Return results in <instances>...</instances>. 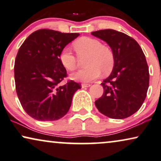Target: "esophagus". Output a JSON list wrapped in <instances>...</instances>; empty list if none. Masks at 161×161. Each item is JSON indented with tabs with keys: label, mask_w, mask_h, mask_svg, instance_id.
I'll list each match as a JSON object with an SVG mask.
<instances>
[{
	"label": "esophagus",
	"mask_w": 161,
	"mask_h": 161,
	"mask_svg": "<svg viewBox=\"0 0 161 161\" xmlns=\"http://www.w3.org/2000/svg\"><path fill=\"white\" fill-rule=\"evenodd\" d=\"M90 86H91V85L90 84H86V83H83V84H82V88H85V87H88Z\"/></svg>",
	"instance_id": "obj_1"
}]
</instances>
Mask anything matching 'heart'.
<instances>
[{"instance_id": "1", "label": "heart", "mask_w": 161, "mask_h": 161, "mask_svg": "<svg viewBox=\"0 0 161 161\" xmlns=\"http://www.w3.org/2000/svg\"><path fill=\"white\" fill-rule=\"evenodd\" d=\"M75 51L79 58L86 57L83 68L70 75V79L79 82H91L100 76L101 70L106 74L110 71L114 64L112 50L103 46L99 40L91 37H82L74 43ZM62 65L68 70L73 71L77 68L76 57L68 47L64 48L59 54Z\"/></svg>"}]
</instances>
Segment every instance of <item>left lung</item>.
<instances>
[{
    "mask_svg": "<svg viewBox=\"0 0 161 161\" xmlns=\"http://www.w3.org/2000/svg\"><path fill=\"white\" fill-rule=\"evenodd\" d=\"M92 35L105 41L114 56L110 76L102 83L104 93L95 102L102 114L122 119L134 114L144 102L149 82L144 53L133 38L113 29L93 31Z\"/></svg>",
    "mask_w": 161,
    "mask_h": 161,
    "instance_id": "8db88e82",
    "label": "left lung"
}]
</instances>
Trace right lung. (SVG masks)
I'll list each match as a JSON object with an SVG mask.
<instances>
[{"label": "right lung", "instance_id": "add662e5", "mask_svg": "<svg viewBox=\"0 0 161 161\" xmlns=\"http://www.w3.org/2000/svg\"><path fill=\"white\" fill-rule=\"evenodd\" d=\"M79 35L40 29L19 48L14 68L16 92L23 110L33 119L56 121L69 110L73 96L81 87L72 80L61 84L67 71L59 54Z\"/></svg>", "mask_w": 161, "mask_h": 161}]
</instances>
